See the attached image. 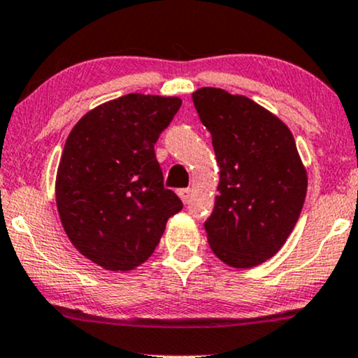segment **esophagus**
Instances as JSON below:
<instances>
[{"mask_svg": "<svg viewBox=\"0 0 358 358\" xmlns=\"http://www.w3.org/2000/svg\"><path fill=\"white\" fill-rule=\"evenodd\" d=\"M178 194H179L180 199H182V203H189V201H191L192 191H191V189H179Z\"/></svg>", "mask_w": 358, "mask_h": 358, "instance_id": "1", "label": "esophagus"}]
</instances>
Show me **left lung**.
I'll return each mask as SVG.
<instances>
[{"label": "left lung", "instance_id": "obj_1", "mask_svg": "<svg viewBox=\"0 0 358 358\" xmlns=\"http://www.w3.org/2000/svg\"><path fill=\"white\" fill-rule=\"evenodd\" d=\"M192 102L220 166L214 209L204 221L209 246L231 266H256L283 246L303 208L306 172L295 138L248 96L206 87Z\"/></svg>", "mask_w": 358, "mask_h": 358}]
</instances>
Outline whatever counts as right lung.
<instances>
[{
	"label": "right lung",
	"mask_w": 358,
	"mask_h": 358,
	"mask_svg": "<svg viewBox=\"0 0 358 358\" xmlns=\"http://www.w3.org/2000/svg\"><path fill=\"white\" fill-rule=\"evenodd\" d=\"M182 100L129 94L94 108L66 138L57 206L75 248L105 270L127 271L154 253L182 201L164 187L154 145Z\"/></svg>",
	"instance_id": "1"
}]
</instances>
